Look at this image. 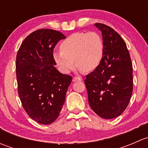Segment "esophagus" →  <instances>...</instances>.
<instances>
[{
    "mask_svg": "<svg viewBox=\"0 0 148 148\" xmlns=\"http://www.w3.org/2000/svg\"><path fill=\"white\" fill-rule=\"evenodd\" d=\"M82 79L81 78V77H74L72 79L73 82H77V81H82Z\"/></svg>",
    "mask_w": 148,
    "mask_h": 148,
    "instance_id": "obj_1",
    "label": "esophagus"
}]
</instances>
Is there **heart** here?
I'll return each mask as SVG.
<instances>
[{"instance_id":"obj_1","label":"heart","mask_w":148,"mask_h":148,"mask_svg":"<svg viewBox=\"0 0 148 148\" xmlns=\"http://www.w3.org/2000/svg\"><path fill=\"white\" fill-rule=\"evenodd\" d=\"M60 48L61 51L53 52V57L59 69L65 74L69 73L76 63L80 70H95L102 62L104 50L102 37L96 32L71 34Z\"/></svg>"}]
</instances>
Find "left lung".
I'll list each match as a JSON object with an SVG mask.
<instances>
[{
    "mask_svg": "<svg viewBox=\"0 0 148 148\" xmlns=\"http://www.w3.org/2000/svg\"><path fill=\"white\" fill-rule=\"evenodd\" d=\"M102 32L104 50L100 64L84 80L91 108L99 117L113 119L127 107L133 89L132 64L127 45L110 26L95 23Z\"/></svg>",
    "mask_w": 148,
    "mask_h": 148,
    "instance_id": "1",
    "label": "left lung"
}]
</instances>
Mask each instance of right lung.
<instances>
[{
    "mask_svg": "<svg viewBox=\"0 0 148 148\" xmlns=\"http://www.w3.org/2000/svg\"><path fill=\"white\" fill-rule=\"evenodd\" d=\"M66 38L61 32L39 29L28 36L16 56L18 92L30 117L42 125L58 118L71 82V76L59 72L53 57L55 46Z\"/></svg>",
    "mask_w": 148,
    "mask_h": 148,
    "instance_id": "right-lung-1",
    "label": "right lung"
}]
</instances>
